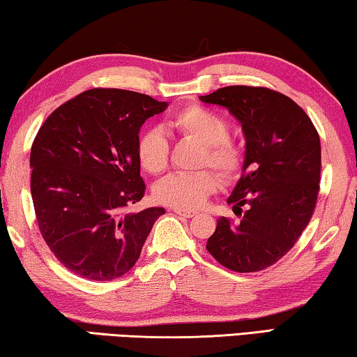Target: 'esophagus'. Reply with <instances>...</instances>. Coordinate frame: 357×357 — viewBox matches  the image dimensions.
Returning <instances> with one entry per match:
<instances>
[{
  "label": "esophagus",
  "instance_id": "obj_1",
  "mask_svg": "<svg viewBox=\"0 0 357 357\" xmlns=\"http://www.w3.org/2000/svg\"><path fill=\"white\" fill-rule=\"evenodd\" d=\"M174 212L178 215V217H185V218H191L195 217L196 212H191V210H178V208H174Z\"/></svg>",
  "mask_w": 357,
  "mask_h": 357
}]
</instances>
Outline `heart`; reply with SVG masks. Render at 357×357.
<instances>
[{"label":"heart","mask_w":357,"mask_h":357,"mask_svg":"<svg viewBox=\"0 0 357 357\" xmlns=\"http://www.w3.org/2000/svg\"><path fill=\"white\" fill-rule=\"evenodd\" d=\"M169 131L183 139L201 144L197 166H212L225 178L241 172L245 153L242 145L227 136L229 123L223 115L199 104H191L175 112L167 120ZM136 155L140 167L149 174H161L167 167L169 145L165 134L147 130L137 137ZM220 186L218 175L208 169L188 174H172L155 186L158 202L178 210L202 207L208 196Z\"/></svg>","instance_id":"obj_1"}]
</instances>
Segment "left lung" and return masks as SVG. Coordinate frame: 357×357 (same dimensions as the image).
Here are the masks:
<instances>
[{
    "label": "left lung",
    "instance_id": "8db88e82",
    "mask_svg": "<svg viewBox=\"0 0 357 357\" xmlns=\"http://www.w3.org/2000/svg\"><path fill=\"white\" fill-rule=\"evenodd\" d=\"M199 99L229 110L247 140L242 175L227 197L238 220L218 218L207 250L231 271H262L294 247L312 220L321 175L318 131L293 99L264 86H225Z\"/></svg>",
    "mask_w": 357,
    "mask_h": 357
}]
</instances>
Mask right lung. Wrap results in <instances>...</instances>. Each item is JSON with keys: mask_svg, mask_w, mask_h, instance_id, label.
<instances>
[{"mask_svg": "<svg viewBox=\"0 0 357 357\" xmlns=\"http://www.w3.org/2000/svg\"><path fill=\"white\" fill-rule=\"evenodd\" d=\"M142 93L93 89L49 115L34 139L30 167L34 212L45 243L68 271L110 282L130 271L155 221L144 197L136 144L145 120L166 110Z\"/></svg>", "mask_w": 357, "mask_h": 357, "instance_id": "obj_1", "label": "right lung"}]
</instances>
